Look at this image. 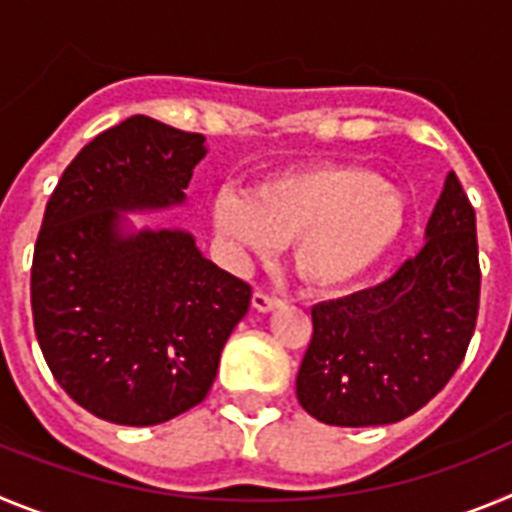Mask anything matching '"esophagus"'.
<instances>
[{
	"mask_svg": "<svg viewBox=\"0 0 512 512\" xmlns=\"http://www.w3.org/2000/svg\"><path fill=\"white\" fill-rule=\"evenodd\" d=\"M251 305H253V310H256V312H271V310H277L282 302H279L277 297L266 295V292H253Z\"/></svg>",
	"mask_w": 512,
	"mask_h": 512,
	"instance_id": "34e87169",
	"label": "esophagus"
}]
</instances>
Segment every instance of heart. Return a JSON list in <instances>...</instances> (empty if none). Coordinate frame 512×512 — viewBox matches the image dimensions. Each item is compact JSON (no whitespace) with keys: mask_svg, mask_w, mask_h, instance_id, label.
Returning a JSON list of instances; mask_svg holds the SVG:
<instances>
[{"mask_svg":"<svg viewBox=\"0 0 512 512\" xmlns=\"http://www.w3.org/2000/svg\"><path fill=\"white\" fill-rule=\"evenodd\" d=\"M210 220L241 253L264 256L289 243L297 279L336 292L372 274L400 246L413 207L364 166L312 164L266 176L248 194L220 189Z\"/></svg>","mask_w":512,"mask_h":512,"instance_id":"heart-1","label":"heart"}]
</instances>
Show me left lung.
Listing matches in <instances>:
<instances>
[{"label":"left lung","mask_w":512,"mask_h":512,"mask_svg":"<svg viewBox=\"0 0 512 512\" xmlns=\"http://www.w3.org/2000/svg\"><path fill=\"white\" fill-rule=\"evenodd\" d=\"M477 310V217L449 171L425 246L395 277L312 307L297 400L315 420L343 428L408 418L454 377Z\"/></svg>","instance_id":"obj_1"}]
</instances>
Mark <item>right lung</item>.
I'll return each mask as SVG.
<instances>
[{
  "label": "right lung",
  "mask_w": 512,
  "mask_h": 512,
  "mask_svg": "<svg viewBox=\"0 0 512 512\" xmlns=\"http://www.w3.org/2000/svg\"><path fill=\"white\" fill-rule=\"evenodd\" d=\"M205 156V135L133 115L81 148L45 205L35 336L63 392L110 423L158 425L200 405L251 305V287L189 230L128 217L182 207Z\"/></svg>",
  "instance_id": "add662e5"
}]
</instances>
